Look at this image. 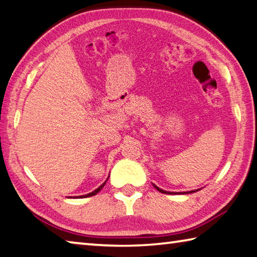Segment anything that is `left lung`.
Segmentation results:
<instances>
[{
  "label": "left lung",
  "instance_id": "1",
  "mask_svg": "<svg viewBox=\"0 0 257 257\" xmlns=\"http://www.w3.org/2000/svg\"><path fill=\"white\" fill-rule=\"evenodd\" d=\"M154 187L157 189V190H159L160 193H163V194H189V193H195V192H197V189L196 190H192V192H183V193H170V192H166V190H163V189H160L159 187H157V186L156 185H154Z\"/></svg>",
  "mask_w": 257,
  "mask_h": 257
}]
</instances>
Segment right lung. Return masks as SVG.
<instances>
[{
    "instance_id": "add662e5",
    "label": "right lung",
    "mask_w": 257,
    "mask_h": 257,
    "mask_svg": "<svg viewBox=\"0 0 257 257\" xmlns=\"http://www.w3.org/2000/svg\"><path fill=\"white\" fill-rule=\"evenodd\" d=\"M109 178V177H108ZM108 180V179H107ZM107 180H105V182L101 185V186H100V187H98L97 189H95V190H93V192L92 193H90V194H87V195H82V196H78V197L77 198H85V197H90V196H94L95 194H98L99 192H100V190H101L102 189V187H103V186L105 185V183H107Z\"/></svg>"
}]
</instances>
